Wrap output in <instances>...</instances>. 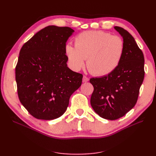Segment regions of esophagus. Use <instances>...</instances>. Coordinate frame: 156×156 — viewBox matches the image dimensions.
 <instances>
[{
    "instance_id": "34e87169",
    "label": "esophagus",
    "mask_w": 156,
    "mask_h": 156,
    "mask_svg": "<svg viewBox=\"0 0 156 156\" xmlns=\"http://www.w3.org/2000/svg\"><path fill=\"white\" fill-rule=\"evenodd\" d=\"M89 81V78L87 76H85V75H84L83 76V83H86V82H88Z\"/></svg>"
}]
</instances>
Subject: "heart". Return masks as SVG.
Here are the masks:
<instances>
[{"instance_id": "obj_1", "label": "heart", "mask_w": 156, "mask_h": 156, "mask_svg": "<svg viewBox=\"0 0 156 156\" xmlns=\"http://www.w3.org/2000/svg\"><path fill=\"white\" fill-rule=\"evenodd\" d=\"M75 46L65 47L69 66L79 71L85 65L93 75L105 76L119 67L124 53V41L101 30H88L80 33L74 40Z\"/></svg>"}]
</instances>
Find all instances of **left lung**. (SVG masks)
Returning a JSON list of instances; mask_svg holds the SVG:
<instances>
[{
  "label": "left lung",
  "mask_w": 156,
  "mask_h": 156,
  "mask_svg": "<svg viewBox=\"0 0 156 156\" xmlns=\"http://www.w3.org/2000/svg\"><path fill=\"white\" fill-rule=\"evenodd\" d=\"M115 29L123 37L124 53L114 72L105 76L91 78L94 91L91 105L97 114L107 120L124 116L135 105L144 77L143 51L129 33L123 28Z\"/></svg>",
  "instance_id": "obj_1"
}]
</instances>
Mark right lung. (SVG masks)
<instances>
[{"label":"right lung","instance_id":"obj_1","mask_svg":"<svg viewBox=\"0 0 156 156\" xmlns=\"http://www.w3.org/2000/svg\"><path fill=\"white\" fill-rule=\"evenodd\" d=\"M74 30L48 26L37 32L21 48L16 66L18 97L37 119L62 116L69 98L81 85L83 75L67 66L66 43Z\"/></svg>","mask_w":156,"mask_h":156}]
</instances>
